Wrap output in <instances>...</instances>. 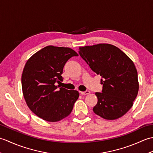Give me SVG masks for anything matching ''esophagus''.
<instances>
[{
  "label": "esophagus",
  "mask_w": 153,
  "mask_h": 153,
  "mask_svg": "<svg viewBox=\"0 0 153 153\" xmlns=\"http://www.w3.org/2000/svg\"><path fill=\"white\" fill-rule=\"evenodd\" d=\"M81 95H89V94L90 93V91H83V92H80Z\"/></svg>",
  "instance_id": "1"
}]
</instances>
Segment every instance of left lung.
<instances>
[{"mask_svg": "<svg viewBox=\"0 0 153 153\" xmlns=\"http://www.w3.org/2000/svg\"><path fill=\"white\" fill-rule=\"evenodd\" d=\"M79 53L94 72L102 77V93L93 112L106 120H116L130 109L137 95V71L133 61L110 44L79 48Z\"/></svg>", "mask_w": 153, "mask_h": 153, "instance_id": "obj_1", "label": "left lung"}]
</instances>
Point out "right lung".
Masks as SVG:
<instances>
[{"label":"right lung","instance_id":"right-lung-1","mask_svg":"<svg viewBox=\"0 0 153 153\" xmlns=\"http://www.w3.org/2000/svg\"><path fill=\"white\" fill-rule=\"evenodd\" d=\"M77 56L70 48L50 45L27 61L22 76V91L27 105L35 115L54 122L66 118L72 111L78 91L60 87L56 83L63 81L61 75L66 62Z\"/></svg>","mask_w":153,"mask_h":153}]
</instances>
